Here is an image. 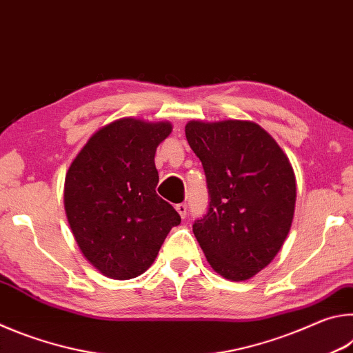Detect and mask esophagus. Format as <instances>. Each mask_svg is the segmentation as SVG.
Listing matches in <instances>:
<instances>
[{
	"label": "esophagus",
	"instance_id": "34e87169",
	"mask_svg": "<svg viewBox=\"0 0 353 353\" xmlns=\"http://www.w3.org/2000/svg\"><path fill=\"white\" fill-rule=\"evenodd\" d=\"M176 210H177L179 214H181V218H185V216H187L188 207H187V204H177L176 205Z\"/></svg>",
	"mask_w": 353,
	"mask_h": 353
}]
</instances>
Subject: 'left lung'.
Listing matches in <instances>:
<instances>
[{
    "instance_id": "1",
    "label": "left lung",
    "mask_w": 353,
    "mask_h": 353,
    "mask_svg": "<svg viewBox=\"0 0 353 353\" xmlns=\"http://www.w3.org/2000/svg\"><path fill=\"white\" fill-rule=\"evenodd\" d=\"M188 145L202 162L210 205L193 234L214 272L244 282L270 265L288 236L296 176L277 141L254 121L191 119Z\"/></svg>"
}]
</instances>
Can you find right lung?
I'll list each match as a JSON object with an SVG mask.
<instances>
[{"label": "right lung", "mask_w": 353, "mask_h": 353, "mask_svg": "<svg viewBox=\"0 0 353 353\" xmlns=\"http://www.w3.org/2000/svg\"><path fill=\"white\" fill-rule=\"evenodd\" d=\"M171 130L170 121L115 119L70 165L63 187L68 224L82 255L105 277H139L181 224L172 205L155 193V151Z\"/></svg>", "instance_id": "obj_1"}]
</instances>
